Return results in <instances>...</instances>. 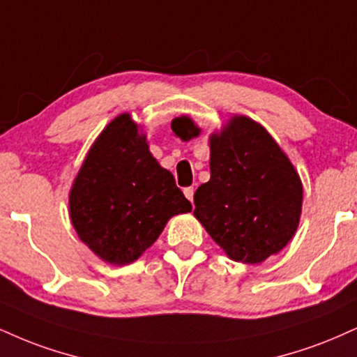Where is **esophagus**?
Returning <instances> with one entry per match:
<instances>
[{
	"label": "esophagus",
	"mask_w": 357,
	"mask_h": 357,
	"mask_svg": "<svg viewBox=\"0 0 357 357\" xmlns=\"http://www.w3.org/2000/svg\"><path fill=\"white\" fill-rule=\"evenodd\" d=\"M183 192H184V196H186L188 199H190L191 203H192V197H195V188H192V186H186V188H184V190H183Z\"/></svg>",
	"instance_id": "1"
}]
</instances>
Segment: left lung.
I'll return each instance as SVG.
<instances>
[{
	"label": "left lung",
	"mask_w": 357,
	"mask_h": 357,
	"mask_svg": "<svg viewBox=\"0 0 357 357\" xmlns=\"http://www.w3.org/2000/svg\"><path fill=\"white\" fill-rule=\"evenodd\" d=\"M181 137L199 130L171 124ZM211 179L195 192V216L231 259L256 264L289 243L299 225L303 184L276 141L252 119L233 118L211 136Z\"/></svg>",
	"instance_id": "obj_1"
}]
</instances>
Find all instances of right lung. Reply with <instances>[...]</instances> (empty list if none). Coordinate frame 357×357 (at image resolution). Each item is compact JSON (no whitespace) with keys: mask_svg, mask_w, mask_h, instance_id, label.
<instances>
[{"mask_svg":"<svg viewBox=\"0 0 357 357\" xmlns=\"http://www.w3.org/2000/svg\"><path fill=\"white\" fill-rule=\"evenodd\" d=\"M191 211L173 174L158 165L130 114L108 124L89 149L70 195L76 233L101 259H137L171 216Z\"/></svg>","mask_w":357,"mask_h":357,"instance_id":"right-lung-1","label":"right lung"}]
</instances>
